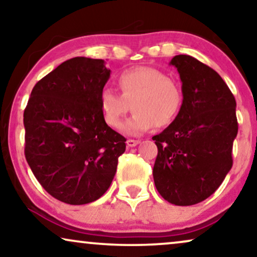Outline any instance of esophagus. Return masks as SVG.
Masks as SVG:
<instances>
[{
  "label": "esophagus",
  "mask_w": 257,
  "mask_h": 257,
  "mask_svg": "<svg viewBox=\"0 0 257 257\" xmlns=\"http://www.w3.org/2000/svg\"><path fill=\"white\" fill-rule=\"evenodd\" d=\"M140 142L139 140H135V139H127V142H126V145H127V147H135L138 145Z\"/></svg>",
  "instance_id": "esophagus-1"
}]
</instances>
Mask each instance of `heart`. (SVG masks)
<instances>
[{
  "mask_svg": "<svg viewBox=\"0 0 257 257\" xmlns=\"http://www.w3.org/2000/svg\"><path fill=\"white\" fill-rule=\"evenodd\" d=\"M120 93L110 87L101 90L99 106L104 121L118 127L121 119L136 111L122 125L128 135H142L153 127H165L177 118L184 94L178 83L153 68H135L118 77Z\"/></svg>",
  "mask_w": 257,
  "mask_h": 257,
  "instance_id": "obj_1",
  "label": "heart"
}]
</instances>
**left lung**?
I'll list each match as a JSON object with an SVG mask.
<instances>
[{
  "label": "left lung",
  "instance_id": "obj_1",
  "mask_svg": "<svg viewBox=\"0 0 257 257\" xmlns=\"http://www.w3.org/2000/svg\"><path fill=\"white\" fill-rule=\"evenodd\" d=\"M170 64L180 75L184 101L172 124L152 138L153 179L165 200L191 206L212 195L233 166L236 101L219 73L196 58L178 55Z\"/></svg>",
  "mask_w": 257,
  "mask_h": 257
}]
</instances>
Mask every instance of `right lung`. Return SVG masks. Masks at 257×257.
<instances>
[{"label":"right lung","instance_id":"add662e5","mask_svg":"<svg viewBox=\"0 0 257 257\" xmlns=\"http://www.w3.org/2000/svg\"><path fill=\"white\" fill-rule=\"evenodd\" d=\"M110 72L104 59H68L38 80L24 110L28 164L42 187L69 205L99 199L125 152L126 139L99 106Z\"/></svg>","mask_w":257,"mask_h":257}]
</instances>
